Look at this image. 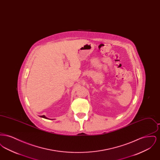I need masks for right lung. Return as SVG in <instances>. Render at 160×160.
<instances>
[{
	"label": "right lung",
	"mask_w": 160,
	"mask_h": 160,
	"mask_svg": "<svg viewBox=\"0 0 160 160\" xmlns=\"http://www.w3.org/2000/svg\"><path fill=\"white\" fill-rule=\"evenodd\" d=\"M40 117H41V118H45V119H48L47 117H46L44 115H42V116H40Z\"/></svg>",
	"instance_id": "1"
}]
</instances>
